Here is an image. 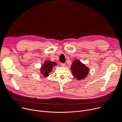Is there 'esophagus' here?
<instances>
[{
    "label": "esophagus",
    "mask_w": 122,
    "mask_h": 122,
    "mask_svg": "<svg viewBox=\"0 0 122 122\" xmlns=\"http://www.w3.org/2000/svg\"><path fill=\"white\" fill-rule=\"evenodd\" d=\"M61 66H62V67H65V64L64 63H61Z\"/></svg>",
    "instance_id": "esophagus-1"
}]
</instances>
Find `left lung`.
<instances>
[{"label": "left lung", "mask_w": 122, "mask_h": 122, "mask_svg": "<svg viewBox=\"0 0 122 122\" xmlns=\"http://www.w3.org/2000/svg\"><path fill=\"white\" fill-rule=\"evenodd\" d=\"M71 70L73 76L78 80L85 79L89 72V68L78 60H74L73 62Z\"/></svg>", "instance_id": "8db88e82"}]
</instances>
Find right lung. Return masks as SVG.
Instances as JSON below:
<instances>
[{
  "label": "right lung",
  "mask_w": 122,
  "mask_h": 122,
  "mask_svg": "<svg viewBox=\"0 0 122 122\" xmlns=\"http://www.w3.org/2000/svg\"><path fill=\"white\" fill-rule=\"evenodd\" d=\"M56 63L49 60L46 61L41 68V73L44 77H48L49 74L51 71L54 66H56Z\"/></svg>",
  "instance_id": "right-lung-1"
}]
</instances>
